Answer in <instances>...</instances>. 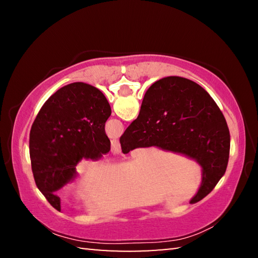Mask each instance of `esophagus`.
I'll use <instances>...</instances> for the list:
<instances>
[{"instance_id": "obj_1", "label": "esophagus", "mask_w": 258, "mask_h": 258, "mask_svg": "<svg viewBox=\"0 0 258 258\" xmlns=\"http://www.w3.org/2000/svg\"><path fill=\"white\" fill-rule=\"evenodd\" d=\"M120 145L118 140H112L111 141V152L113 155H118L120 154Z\"/></svg>"}]
</instances>
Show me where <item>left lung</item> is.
<instances>
[{"label":"left lung","mask_w":258,"mask_h":258,"mask_svg":"<svg viewBox=\"0 0 258 258\" xmlns=\"http://www.w3.org/2000/svg\"><path fill=\"white\" fill-rule=\"evenodd\" d=\"M110 115L101 91L81 82L61 87L38 111L29 134L32 171L38 190L56 211L61 206L55 191L75 180L77 164L110 151L104 132Z\"/></svg>","instance_id":"left-lung-1"}]
</instances>
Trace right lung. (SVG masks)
Instances as JSON below:
<instances>
[{
	"label": "right lung",
	"instance_id": "add662e5",
	"mask_svg": "<svg viewBox=\"0 0 258 258\" xmlns=\"http://www.w3.org/2000/svg\"><path fill=\"white\" fill-rule=\"evenodd\" d=\"M119 142L124 154L158 147L197 161L203 181L190 204L215 187L229 161L230 132L223 113L202 86L178 76L161 78L148 89L138 118Z\"/></svg>",
	"mask_w": 258,
	"mask_h": 258
}]
</instances>
